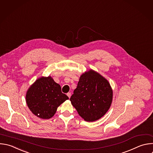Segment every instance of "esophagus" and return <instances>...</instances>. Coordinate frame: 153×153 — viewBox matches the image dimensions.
Instances as JSON below:
<instances>
[{"label": "esophagus", "mask_w": 153, "mask_h": 153, "mask_svg": "<svg viewBox=\"0 0 153 153\" xmlns=\"http://www.w3.org/2000/svg\"><path fill=\"white\" fill-rule=\"evenodd\" d=\"M67 96L69 97V98H70V97H71V93L70 92H68L67 94Z\"/></svg>", "instance_id": "34e87169"}]
</instances>
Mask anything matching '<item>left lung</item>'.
I'll return each mask as SVG.
<instances>
[{"instance_id":"8db88e82","label":"left lung","mask_w":153,"mask_h":153,"mask_svg":"<svg viewBox=\"0 0 153 153\" xmlns=\"http://www.w3.org/2000/svg\"><path fill=\"white\" fill-rule=\"evenodd\" d=\"M112 94L108 81L90 70L80 76L70 101L85 121L92 122L108 112L112 103Z\"/></svg>"}]
</instances>
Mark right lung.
<instances>
[{
  "label": "right lung",
  "instance_id": "obj_1",
  "mask_svg": "<svg viewBox=\"0 0 153 153\" xmlns=\"http://www.w3.org/2000/svg\"><path fill=\"white\" fill-rule=\"evenodd\" d=\"M61 91V86L50 76L42 77L28 89L26 100L28 108L36 117L42 119L52 118L57 108L68 100Z\"/></svg>",
  "mask_w": 153,
  "mask_h": 153
}]
</instances>
